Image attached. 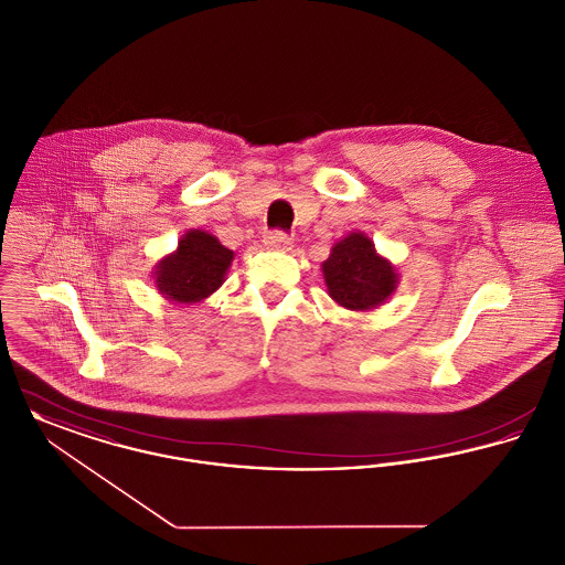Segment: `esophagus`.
Segmentation results:
<instances>
[{"label":"esophagus","instance_id":"34e87169","mask_svg":"<svg viewBox=\"0 0 565 565\" xmlns=\"http://www.w3.org/2000/svg\"><path fill=\"white\" fill-rule=\"evenodd\" d=\"M265 245L269 247V249H290V245H292V237L288 235V233H284V231H270L267 233V237H265Z\"/></svg>","mask_w":565,"mask_h":565}]
</instances>
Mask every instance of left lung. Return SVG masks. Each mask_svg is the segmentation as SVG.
I'll list each match as a JSON object with an SVG mask.
<instances>
[{
    "label": "left lung",
    "instance_id": "1",
    "mask_svg": "<svg viewBox=\"0 0 565 565\" xmlns=\"http://www.w3.org/2000/svg\"><path fill=\"white\" fill-rule=\"evenodd\" d=\"M328 295L351 311H369L396 290V270L362 233L337 243L322 265Z\"/></svg>",
    "mask_w": 565,
    "mask_h": 565
}]
</instances>
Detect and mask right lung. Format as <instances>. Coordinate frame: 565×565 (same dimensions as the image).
Masks as SVG:
<instances>
[{
  "mask_svg": "<svg viewBox=\"0 0 565 565\" xmlns=\"http://www.w3.org/2000/svg\"><path fill=\"white\" fill-rule=\"evenodd\" d=\"M233 256L214 235L190 231L180 239L178 252L161 260L154 273L157 286L175 302H199L220 288Z\"/></svg>",
  "mask_w": 565,
  "mask_h": 565,
  "instance_id": "add662e5",
  "label": "right lung"
}]
</instances>
